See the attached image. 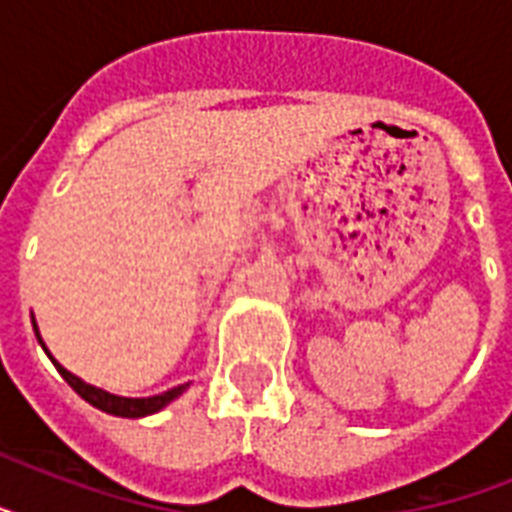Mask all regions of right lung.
I'll return each mask as SVG.
<instances>
[{
    "mask_svg": "<svg viewBox=\"0 0 512 512\" xmlns=\"http://www.w3.org/2000/svg\"><path fill=\"white\" fill-rule=\"evenodd\" d=\"M36 337H39V332H36ZM42 342V340H39ZM44 348V342H42ZM50 356V353H47ZM52 358V356H50ZM52 364L58 366V372L63 374V380L71 385V388L79 393V396L87 401V404L98 406L100 412H108V414H116V417H146V414H154L159 412V409H164V406L170 404V401H175L180 393H183L188 385H177V388L167 390V393H162V396H151V398H122V396H111V393H106V390L95 388V385H87V382H82L76 374H71L68 369H63V366L52 358Z\"/></svg>",
    "mask_w": 512,
    "mask_h": 512,
    "instance_id": "add662e5",
    "label": "right lung"
}]
</instances>
